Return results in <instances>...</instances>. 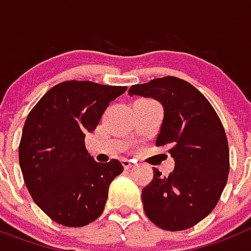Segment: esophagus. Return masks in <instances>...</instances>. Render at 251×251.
<instances>
[{"label": "esophagus", "instance_id": "obj_1", "mask_svg": "<svg viewBox=\"0 0 251 251\" xmlns=\"http://www.w3.org/2000/svg\"><path fill=\"white\" fill-rule=\"evenodd\" d=\"M123 165H124V168H125V169H130V168L132 167V162H130V160H127V159H124Z\"/></svg>", "mask_w": 251, "mask_h": 251}]
</instances>
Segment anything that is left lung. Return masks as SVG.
Wrapping results in <instances>:
<instances>
[{
  "mask_svg": "<svg viewBox=\"0 0 251 251\" xmlns=\"http://www.w3.org/2000/svg\"><path fill=\"white\" fill-rule=\"evenodd\" d=\"M128 95L162 103L164 119L155 145L174 159L168 177L152 168L154 177L141 192L148 219L167 231L197 225L215 208L227 182L230 154L221 120L196 87L172 75L134 84Z\"/></svg>",
  "mask_w": 251,
  "mask_h": 251,
  "instance_id": "1",
  "label": "left lung"
}]
</instances>
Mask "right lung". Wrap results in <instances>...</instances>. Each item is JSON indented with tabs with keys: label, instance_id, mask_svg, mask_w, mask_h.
<instances>
[{
	"label": "right lung",
	"instance_id": "add662e5",
	"mask_svg": "<svg viewBox=\"0 0 251 251\" xmlns=\"http://www.w3.org/2000/svg\"><path fill=\"white\" fill-rule=\"evenodd\" d=\"M127 87L65 80L45 93L26 117L19 147L24 182L53 221L82 227L101 216L108 187L123 164L97 163L84 145L111 101Z\"/></svg>",
	"mask_w": 251,
	"mask_h": 251
}]
</instances>
